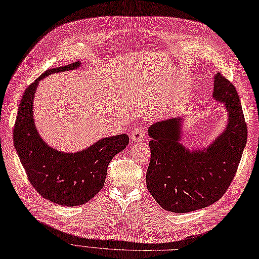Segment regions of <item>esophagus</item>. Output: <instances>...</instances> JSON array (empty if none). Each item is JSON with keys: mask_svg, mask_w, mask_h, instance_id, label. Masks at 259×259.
<instances>
[{"mask_svg": "<svg viewBox=\"0 0 259 259\" xmlns=\"http://www.w3.org/2000/svg\"><path fill=\"white\" fill-rule=\"evenodd\" d=\"M131 138L133 142H140L145 139V131L144 128L139 126L136 129H133L131 132Z\"/></svg>", "mask_w": 259, "mask_h": 259, "instance_id": "34e87169", "label": "esophagus"}]
</instances>
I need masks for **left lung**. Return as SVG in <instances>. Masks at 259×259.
<instances>
[{
  "label": "left lung",
  "instance_id": "obj_1",
  "mask_svg": "<svg viewBox=\"0 0 259 259\" xmlns=\"http://www.w3.org/2000/svg\"><path fill=\"white\" fill-rule=\"evenodd\" d=\"M213 81L212 96L225 104L228 122L212 144L192 151L180 144V117L158 121L148 129L147 189L167 211L186 213L215 203L231 186L240 163L247 140L240 99L234 84L221 73Z\"/></svg>",
  "mask_w": 259,
  "mask_h": 259
}]
</instances>
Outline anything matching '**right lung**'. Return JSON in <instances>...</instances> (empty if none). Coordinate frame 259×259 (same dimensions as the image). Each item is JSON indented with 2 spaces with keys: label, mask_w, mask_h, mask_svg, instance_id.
<instances>
[{
  "label": "right lung",
  "mask_w": 259,
  "mask_h": 259,
  "mask_svg": "<svg viewBox=\"0 0 259 259\" xmlns=\"http://www.w3.org/2000/svg\"><path fill=\"white\" fill-rule=\"evenodd\" d=\"M75 62L47 70L25 90L14 127V145L28 180L44 198L62 206H80L103 188L110 161L129 144L127 135L103 138L78 152L50 147L37 132L33 100L40 80L55 72L73 70Z\"/></svg>",
  "instance_id": "obj_1"
}]
</instances>
